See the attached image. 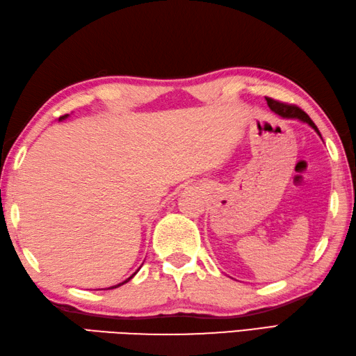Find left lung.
I'll return each instance as SVG.
<instances>
[{
    "label": "left lung",
    "mask_w": 356,
    "mask_h": 356,
    "mask_svg": "<svg viewBox=\"0 0 356 356\" xmlns=\"http://www.w3.org/2000/svg\"><path fill=\"white\" fill-rule=\"evenodd\" d=\"M268 101V106L273 112H275L277 115H280L282 118H291V120H299L302 122H307L308 126H312L316 132H318V135L321 137V132L318 131V127H316L314 122L312 121V118L302 111V108H299L297 106H291V104H285V102H280V101H275L273 98H266ZM322 138V137H321Z\"/></svg>",
    "instance_id": "obj_1"
}]
</instances>
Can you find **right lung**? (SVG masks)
<instances>
[{"label":"right lung","instance_id":"1","mask_svg":"<svg viewBox=\"0 0 356 356\" xmlns=\"http://www.w3.org/2000/svg\"><path fill=\"white\" fill-rule=\"evenodd\" d=\"M67 116H68V115H63V116H60V118H59V121H62V120H65V118H67ZM138 269H140V268H138ZM138 269H137V270H135V273H134V274H132L131 277H129V279H126V280H124V282H122V283H118V285H115V286H111V288H108V289H113V288H118V286H121V285H124V283H127L129 280H131V279H132V277H134L135 274H137V273H138Z\"/></svg>","mask_w":356,"mask_h":356}]
</instances>
